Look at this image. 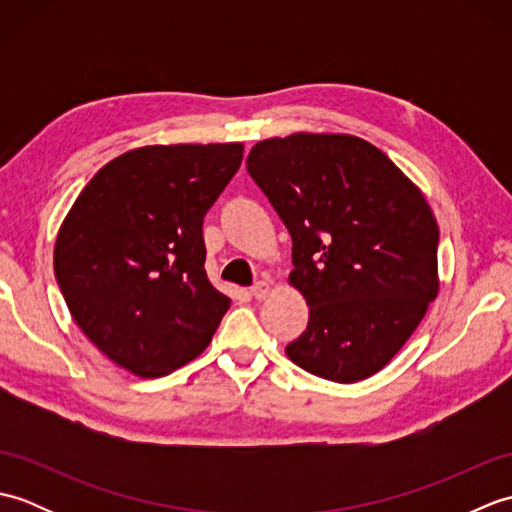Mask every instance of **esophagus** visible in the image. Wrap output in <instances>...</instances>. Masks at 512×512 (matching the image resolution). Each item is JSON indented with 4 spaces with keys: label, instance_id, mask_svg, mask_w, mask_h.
<instances>
[{
    "label": "esophagus",
    "instance_id": "34e87169",
    "mask_svg": "<svg viewBox=\"0 0 512 512\" xmlns=\"http://www.w3.org/2000/svg\"><path fill=\"white\" fill-rule=\"evenodd\" d=\"M270 292V286L266 284V281H257V284L250 288V295H253L255 299H264Z\"/></svg>",
    "mask_w": 512,
    "mask_h": 512
}]
</instances>
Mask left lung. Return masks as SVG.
<instances>
[{"label": "left lung", "mask_w": 512, "mask_h": 512, "mask_svg": "<svg viewBox=\"0 0 512 512\" xmlns=\"http://www.w3.org/2000/svg\"><path fill=\"white\" fill-rule=\"evenodd\" d=\"M246 169L288 228L290 284L310 308L290 361L334 383L376 374L438 295L427 200L383 151L345 134L262 140Z\"/></svg>", "instance_id": "obj_1"}]
</instances>
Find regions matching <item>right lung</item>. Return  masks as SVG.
<instances>
[{
	"instance_id": "obj_1",
	"label": "right lung",
	"mask_w": 512,
	"mask_h": 512,
	"mask_svg": "<svg viewBox=\"0 0 512 512\" xmlns=\"http://www.w3.org/2000/svg\"><path fill=\"white\" fill-rule=\"evenodd\" d=\"M244 147L154 145L114 158L81 191L54 246L74 321L132 374L154 378L211 343L231 299L206 277L204 215Z\"/></svg>"
}]
</instances>
